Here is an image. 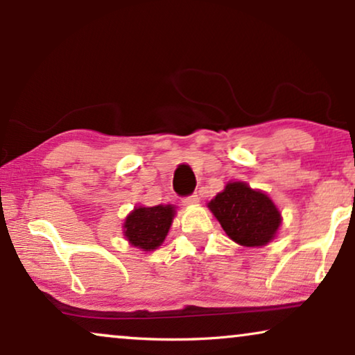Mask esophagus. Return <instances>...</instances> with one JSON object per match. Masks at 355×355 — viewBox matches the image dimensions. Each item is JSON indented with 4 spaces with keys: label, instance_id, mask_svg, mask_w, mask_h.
I'll list each match as a JSON object with an SVG mask.
<instances>
[{
    "label": "esophagus",
    "instance_id": "34e87169",
    "mask_svg": "<svg viewBox=\"0 0 355 355\" xmlns=\"http://www.w3.org/2000/svg\"><path fill=\"white\" fill-rule=\"evenodd\" d=\"M184 205H197L198 203V196H196V193H192V196L189 197H184Z\"/></svg>",
    "mask_w": 355,
    "mask_h": 355
}]
</instances>
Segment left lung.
Instances as JSON below:
<instances>
[{
    "instance_id": "8db88e82",
    "label": "left lung",
    "mask_w": 355,
    "mask_h": 355,
    "mask_svg": "<svg viewBox=\"0 0 355 355\" xmlns=\"http://www.w3.org/2000/svg\"><path fill=\"white\" fill-rule=\"evenodd\" d=\"M208 208L230 239L244 247L268 244L281 225V213L273 200L245 182H227Z\"/></svg>"
}]
</instances>
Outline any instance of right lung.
Wrapping results in <instances>:
<instances>
[{
	"label": "right lung",
	"instance_id": "1",
	"mask_svg": "<svg viewBox=\"0 0 355 355\" xmlns=\"http://www.w3.org/2000/svg\"><path fill=\"white\" fill-rule=\"evenodd\" d=\"M174 215L173 205L135 207L124 221L125 239L137 249L155 250L166 239Z\"/></svg>",
	"mask_w": 355,
	"mask_h": 355
}]
</instances>
